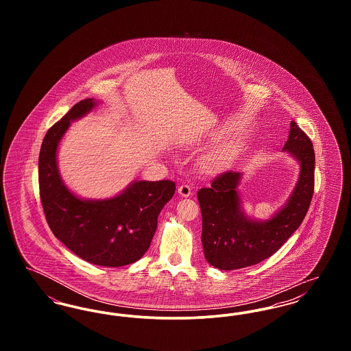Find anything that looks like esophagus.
Segmentation results:
<instances>
[{
	"label": "esophagus",
	"mask_w": 351,
	"mask_h": 351,
	"mask_svg": "<svg viewBox=\"0 0 351 351\" xmlns=\"http://www.w3.org/2000/svg\"><path fill=\"white\" fill-rule=\"evenodd\" d=\"M178 192H179V195L183 196V197H189V196L192 195V188H191V185H188V184H182V185H179Z\"/></svg>",
	"instance_id": "1"
}]
</instances>
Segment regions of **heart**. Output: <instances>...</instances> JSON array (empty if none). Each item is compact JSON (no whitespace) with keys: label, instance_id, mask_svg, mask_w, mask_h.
Instances as JSON below:
<instances>
[{"label":"heart","instance_id":"1","mask_svg":"<svg viewBox=\"0 0 351 351\" xmlns=\"http://www.w3.org/2000/svg\"><path fill=\"white\" fill-rule=\"evenodd\" d=\"M221 156H222V152H221V151H216L215 154L210 155L209 162H210V163H216V162H218V160L221 159Z\"/></svg>","mask_w":351,"mask_h":351}]
</instances>
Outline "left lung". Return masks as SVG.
Listing matches in <instances>:
<instances>
[{
  "label": "left lung",
  "instance_id": "obj_1",
  "mask_svg": "<svg viewBox=\"0 0 351 351\" xmlns=\"http://www.w3.org/2000/svg\"><path fill=\"white\" fill-rule=\"evenodd\" d=\"M283 150L301 165L300 179L283 209L266 222L252 221L239 210L237 185L241 173L225 171L197 192L202 216L204 255L219 269L256 265L275 254L305 217L315 192V150L311 138L291 121Z\"/></svg>",
  "mask_w": 351,
  "mask_h": 351
}]
</instances>
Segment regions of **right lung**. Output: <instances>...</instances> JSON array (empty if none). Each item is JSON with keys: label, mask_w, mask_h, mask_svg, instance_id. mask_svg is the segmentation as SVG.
Wrapping results in <instances>:
<instances>
[{"label": "right lung", "mask_w": 351, "mask_h": 351, "mask_svg": "<svg viewBox=\"0 0 351 351\" xmlns=\"http://www.w3.org/2000/svg\"><path fill=\"white\" fill-rule=\"evenodd\" d=\"M95 104L93 99L77 102L49 129L39 152V195L51 232L69 250L92 265L121 267L149 250L158 216L172 199L176 184L141 180L110 200H80L72 195L59 176L56 150L69 122Z\"/></svg>", "instance_id": "add662e5"}]
</instances>
